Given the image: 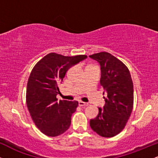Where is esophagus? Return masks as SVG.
Here are the masks:
<instances>
[{
  "instance_id": "obj_1",
  "label": "esophagus",
  "mask_w": 158,
  "mask_h": 158,
  "mask_svg": "<svg viewBox=\"0 0 158 158\" xmlns=\"http://www.w3.org/2000/svg\"><path fill=\"white\" fill-rule=\"evenodd\" d=\"M88 105H89V104H88V103L82 102V101H79V106H81V107L87 106H88Z\"/></svg>"
}]
</instances>
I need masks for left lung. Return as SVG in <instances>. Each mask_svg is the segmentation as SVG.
Instances as JSON below:
<instances>
[{
  "label": "left lung",
  "mask_w": 158,
  "mask_h": 158,
  "mask_svg": "<svg viewBox=\"0 0 158 158\" xmlns=\"http://www.w3.org/2000/svg\"><path fill=\"white\" fill-rule=\"evenodd\" d=\"M89 56L100 64V84L107 92L106 97H103L106 105L103 109L99 108L98 116L90 119V126L101 137H114L123 131L133 110L131 74L126 65L109 52H101Z\"/></svg>",
  "instance_id": "left-lung-1"
}]
</instances>
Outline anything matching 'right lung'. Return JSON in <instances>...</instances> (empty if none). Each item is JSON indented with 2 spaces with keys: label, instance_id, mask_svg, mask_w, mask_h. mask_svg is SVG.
I'll return each instance as SVG.
<instances>
[{
  "label": "right lung",
  "instance_id": "1",
  "mask_svg": "<svg viewBox=\"0 0 158 158\" xmlns=\"http://www.w3.org/2000/svg\"><path fill=\"white\" fill-rule=\"evenodd\" d=\"M86 58V55L64 56L50 52L32 68L27 81V106L32 121L45 135L56 137L70 127L79 102L58 101L56 95L68 69Z\"/></svg>",
  "mask_w": 158,
  "mask_h": 158
}]
</instances>
